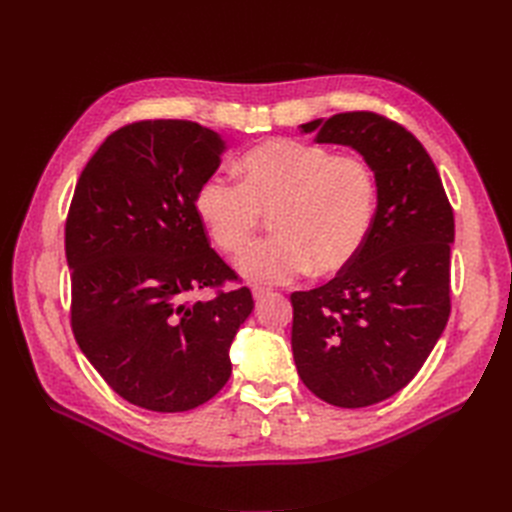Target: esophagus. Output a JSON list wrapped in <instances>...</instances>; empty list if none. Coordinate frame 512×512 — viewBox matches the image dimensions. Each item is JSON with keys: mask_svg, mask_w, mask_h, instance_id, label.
Wrapping results in <instances>:
<instances>
[{"mask_svg": "<svg viewBox=\"0 0 512 512\" xmlns=\"http://www.w3.org/2000/svg\"><path fill=\"white\" fill-rule=\"evenodd\" d=\"M252 295H254L256 301H262V299L271 295V290L265 288V286H254V288H252Z\"/></svg>", "mask_w": 512, "mask_h": 512, "instance_id": "obj_1", "label": "esophagus"}]
</instances>
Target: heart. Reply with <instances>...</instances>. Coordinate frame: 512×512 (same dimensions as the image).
Listing matches in <instances>:
<instances>
[{
	"label": "heart",
	"instance_id": "1",
	"mask_svg": "<svg viewBox=\"0 0 512 512\" xmlns=\"http://www.w3.org/2000/svg\"><path fill=\"white\" fill-rule=\"evenodd\" d=\"M241 183L206 178L196 211L211 239L237 254L273 213L275 234L247 247L239 271L256 284H284L301 273H334L364 245L377 187L364 159L319 144L269 140L241 163Z\"/></svg>",
	"mask_w": 512,
	"mask_h": 512
}]
</instances>
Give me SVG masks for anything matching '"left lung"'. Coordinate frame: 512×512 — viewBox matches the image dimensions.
Listing matches in <instances>:
<instances>
[{"label":"left lung","mask_w":512,"mask_h":512,"mask_svg":"<svg viewBox=\"0 0 512 512\" xmlns=\"http://www.w3.org/2000/svg\"><path fill=\"white\" fill-rule=\"evenodd\" d=\"M301 131L353 148L375 174L377 211L355 258L290 295L301 381L329 405L368 407L418 375L448 323L452 206L420 140L388 118L347 112Z\"/></svg>","instance_id":"left-lung-1"}]
</instances>
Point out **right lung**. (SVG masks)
Returning a JSON list of instances; mask_svg holds the SVG:
<instances>
[{
  "instance_id": "right-lung-1",
  "label": "right lung",
  "mask_w": 512,
  "mask_h": 512,
  "mask_svg": "<svg viewBox=\"0 0 512 512\" xmlns=\"http://www.w3.org/2000/svg\"><path fill=\"white\" fill-rule=\"evenodd\" d=\"M224 153L222 135L202 124L144 120L109 135L77 181L66 219L75 340L131 405L189 411L230 379L250 288L191 299L237 280L196 211Z\"/></svg>"
}]
</instances>
